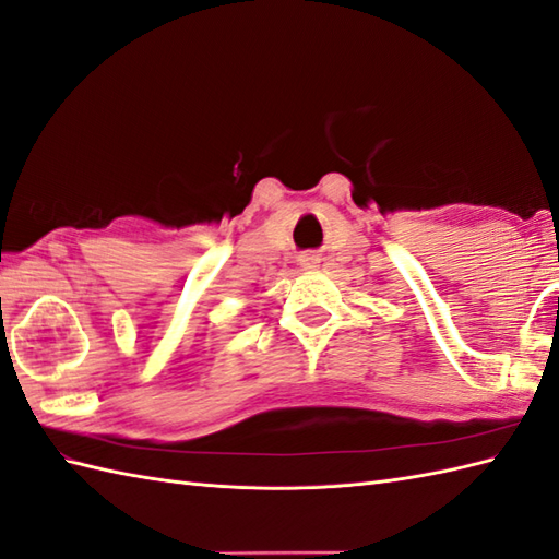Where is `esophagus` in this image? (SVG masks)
<instances>
[{
  "label": "esophagus",
  "mask_w": 559,
  "mask_h": 559,
  "mask_svg": "<svg viewBox=\"0 0 559 559\" xmlns=\"http://www.w3.org/2000/svg\"><path fill=\"white\" fill-rule=\"evenodd\" d=\"M302 262H305V266H311V264H317V257L307 254V257H302Z\"/></svg>",
  "instance_id": "34e87169"
}]
</instances>
